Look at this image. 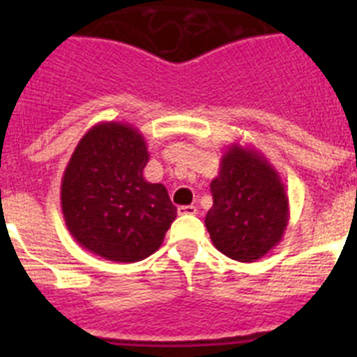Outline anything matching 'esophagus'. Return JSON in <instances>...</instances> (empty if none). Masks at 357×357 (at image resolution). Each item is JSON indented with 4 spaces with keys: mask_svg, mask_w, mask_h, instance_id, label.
I'll return each instance as SVG.
<instances>
[{
    "mask_svg": "<svg viewBox=\"0 0 357 357\" xmlns=\"http://www.w3.org/2000/svg\"><path fill=\"white\" fill-rule=\"evenodd\" d=\"M176 211H178V214H182V216H195V214L198 213V209L195 206H181Z\"/></svg>",
    "mask_w": 357,
    "mask_h": 357,
    "instance_id": "obj_1",
    "label": "esophagus"
}]
</instances>
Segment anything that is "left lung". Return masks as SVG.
<instances>
[{
  "label": "left lung",
  "mask_w": 357,
  "mask_h": 357,
  "mask_svg": "<svg viewBox=\"0 0 357 357\" xmlns=\"http://www.w3.org/2000/svg\"><path fill=\"white\" fill-rule=\"evenodd\" d=\"M206 216L211 241L239 263H254L279 245L289 222V202L279 173L259 150L230 144L211 182Z\"/></svg>",
  "instance_id": "8db88e82"
}]
</instances>
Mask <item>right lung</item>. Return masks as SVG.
<instances>
[{"label":"right lung","mask_w":357,"mask_h":357,"mask_svg":"<svg viewBox=\"0 0 357 357\" xmlns=\"http://www.w3.org/2000/svg\"><path fill=\"white\" fill-rule=\"evenodd\" d=\"M146 141L128 123L94 125L66 166L61 204L78 245L107 261L135 263L162 245L176 207L162 184L144 181Z\"/></svg>","instance_id":"right-lung-1"}]
</instances>
